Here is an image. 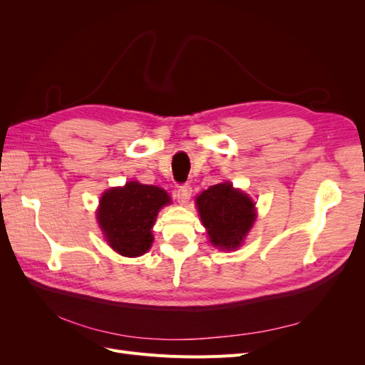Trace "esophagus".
<instances>
[{
    "instance_id": "esophagus-1",
    "label": "esophagus",
    "mask_w": 365,
    "mask_h": 365,
    "mask_svg": "<svg viewBox=\"0 0 365 365\" xmlns=\"http://www.w3.org/2000/svg\"><path fill=\"white\" fill-rule=\"evenodd\" d=\"M192 196V187L189 184H182L178 187V190H176V197H178V201L181 204L189 202Z\"/></svg>"
}]
</instances>
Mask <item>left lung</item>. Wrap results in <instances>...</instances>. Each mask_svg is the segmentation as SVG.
Returning <instances> with one entry per match:
<instances>
[{"label":"left lung","mask_w":365,"mask_h":365,"mask_svg":"<svg viewBox=\"0 0 365 365\" xmlns=\"http://www.w3.org/2000/svg\"><path fill=\"white\" fill-rule=\"evenodd\" d=\"M210 242L222 250L240 245L254 224V204L247 195L233 189V184L212 185L196 197Z\"/></svg>","instance_id":"left-lung-1"}]
</instances>
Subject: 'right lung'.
<instances>
[{
  "label": "right lung",
  "instance_id": "add662e5",
  "mask_svg": "<svg viewBox=\"0 0 365 365\" xmlns=\"http://www.w3.org/2000/svg\"><path fill=\"white\" fill-rule=\"evenodd\" d=\"M169 202V195L160 187L128 182L103 193L97 220L109 245L121 256L137 257L150 248L158 210Z\"/></svg>",
  "mask_w": 365,
  "mask_h": 365
}]
</instances>
